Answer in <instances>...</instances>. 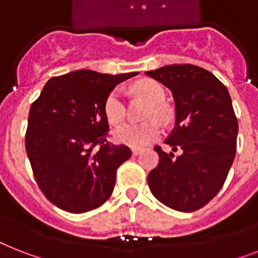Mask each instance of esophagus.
<instances>
[{"instance_id":"34e87169","label":"esophagus","mask_w":258,"mask_h":258,"mask_svg":"<svg viewBox=\"0 0 258 258\" xmlns=\"http://www.w3.org/2000/svg\"><path fill=\"white\" fill-rule=\"evenodd\" d=\"M131 151H133V155H134V157H137V155H139V154H141L142 150H141V149H135V147H134V149L131 150Z\"/></svg>"}]
</instances>
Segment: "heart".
<instances>
[{"mask_svg": "<svg viewBox=\"0 0 258 258\" xmlns=\"http://www.w3.org/2000/svg\"><path fill=\"white\" fill-rule=\"evenodd\" d=\"M135 91L141 93L142 96L149 99L153 105L150 107L149 112L146 116L155 117L161 120H169L171 113L167 105L163 103L166 99V89L162 84L154 80H143L135 86ZM105 116L111 123L117 124L124 120L127 113V105H125L124 93L121 88H115L108 93V96L104 101ZM162 133V127L159 121L155 119L147 120L141 124H123L117 127L113 131V138L119 143L133 146V147H143L157 139Z\"/></svg>", "mask_w": 258, "mask_h": 258, "instance_id": "b5f03b06", "label": "heart"}]
</instances>
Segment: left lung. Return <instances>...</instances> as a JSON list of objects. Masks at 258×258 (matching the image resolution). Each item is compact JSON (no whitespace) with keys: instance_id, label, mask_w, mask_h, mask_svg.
I'll list each match as a JSON object with an SVG mask.
<instances>
[{"instance_id":"obj_1","label":"left lung","mask_w":258,"mask_h":258,"mask_svg":"<svg viewBox=\"0 0 258 258\" xmlns=\"http://www.w3.org/2000/svg\"><path fill=\"white\" fill-rule=\"evenodd\" d=\"M171 91L175 125L165 141L172 151L154 147L159 163L147 176L159 202L178 212H196L224 186L236 157L238 121L226 87L209 71L174 64L146 72Z\"/></svg>"}]
</instances>
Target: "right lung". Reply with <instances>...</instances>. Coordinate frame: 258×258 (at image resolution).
<instances>
[{
  "instance_id": "right-lung-1",
  "label": "right lung",
  "mask_w": 258,
  "mask_h": 258,
  "mask_svg": "<svg viewBox=\"0 0 258 258\" xmlns=\"http://www.w3.org/2000/svg\"><path fill=\"white\" fill-rule=\"evenodd\" d=\"M137 75L74 71L48 80L30 105L26 154L38 187L57 208L86 213L112 194L117 167L131 150L104 138V101L119 83Z\"/></svg>"
}]
</instances>
